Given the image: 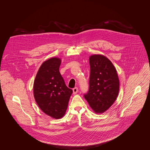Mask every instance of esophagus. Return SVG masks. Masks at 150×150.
<instances>
[{"instance_id": "obj_1", "label": "esophagus", "mask_w": 150, "mask_h": 150, "mask_svg": "<svg viewBox=\"0 0 150 150\" xmlns=\"http://www.w3.org/2000/svg\"><path fill=\"white\" fill-rule=\"evenodd\" d=\"M78 91V88L77 87H75L74 88H73V94H76Z\"/></svg>"}]
</instances>
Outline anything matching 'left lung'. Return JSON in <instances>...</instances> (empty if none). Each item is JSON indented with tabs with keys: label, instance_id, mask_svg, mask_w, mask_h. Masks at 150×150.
I'll use <instances>...</instances> for the list:
<instances>
[{
	"label": "left lung",
	"instance_id": "obj_1",
	"mask_svg": "<svg viewBox=\"0 0 150 150\" xmlns=\"http://www.w3.org/2000/svg\"><path fill=\"white\" fill-rule=\"evenodd\" d=\"M89 89L83 95L96 113H102L113 104L119 94V80L111 61L101 54L90 57Z\"/></svg>",
	"mask_w": 150,
	"mask_h": 150
}]
</instances>
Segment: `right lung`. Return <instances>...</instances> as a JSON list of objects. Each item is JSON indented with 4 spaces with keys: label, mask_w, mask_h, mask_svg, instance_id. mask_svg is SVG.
I'll use <instances>...</instances> for the list:
<instances>
[{
    "label": "right lung",
    "mask_w": 150,
    "mask_h": 150,
    "mask_svg": "<svg viewBox=\"0 0 150 150\" xmlns=\"http://www.w3.org/2000/svg\"><path fill=\"white\" fill-rule=\"evenodd\" d=\"M61 60L52 57L41 65L34 82V96L40 109L60 119L65 114L73 91L68 88L59 72Z\"/></svg>",
    "instance_id": "add662e5"
}]
</instances>
